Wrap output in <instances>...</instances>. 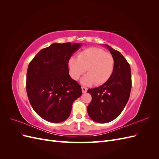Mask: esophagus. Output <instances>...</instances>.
Returning a JSON list of instances; mask_svg holds the SVG:
<instances>
[{"label":"esophagus","instance_id":"1","mask_svg":"<svg viewBox=\"0 0 159 159\" xmlns=\"http://www.w3.org/2000/svg\"><path fill=\"white\" fill-rule=\"evenodd\" d=\"M81 90H82L83 93H85V92H87L88 89L85 87H81Z\"/></svg>","mask_w":159,"mask_h":159}]
</instances>
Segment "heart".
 <instances>
[{
  "label": "heart",
  "mask_w": 159,
  "mask_h": 159,
  "mask_svg": "<svg viewBox=\"0 0 159 159\" xmlns=\"http://www.w3.org/2000/svg\"><path fill=\"white\" fill-rule=\"evenodd\" d=\"M71 78L78 80L85 71L88 74L81 79L84 85H102L111 77L115 67L113 55L98 48H89L79 53L78 59L71 57L68 60Z\"/></svg>",
  "instance_id": "b5f03b06"
}]
</instances>
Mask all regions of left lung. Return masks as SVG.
Instances as JSON below:
<instances>
[{"instance_id":"left-lung-1","label":"left lung","mask_w":159,"mask_h":159,"mask_svg":"<svg viewBox=\"0 0 159 159\" xmlns=\"http://www.w3.org/2000/svg\"><path fill=\"white\" fill-rule=\"evenodd\" d=\"M114 57L113 74L106 83L89 89L92 99L87 107L89 117L99 123H106L117 118L128 102L131 89L130 65L119 51L105 44Z\"/></svg>"}]
</instances>
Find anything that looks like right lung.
<instances>
[{
    "label": "right lung",
    "mask_w": 159,
    "mask_h": 159,
    "mask_svg": "<svg viewBox=\"0 0 159 159\" xmlns=\"http://www.w3.org/2000/svg\"><path fill=\"white\" fill-rule=\"evenodd\" d=\"M81 44L54 43L41 50L28 65L26 92L30 105L42 119L60 123L70 116L81 86L69 75L68 60Z\"/></svg>",
    "instance_id": "obj_1"
}]
</instances>
